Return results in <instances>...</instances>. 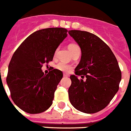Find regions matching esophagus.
I'll use <instances>...</instances> for the list:
<instances>
[{
  "label": "esophagus",
  "instance_id": "obj_1",
  "mask_svg": "<svg viewBox=\"0 0 131 131\" xmlns=\"http://www.w3.org/2000/svg\"><path fill=\"white\" fill-rule=\"evenodd\" d=\"M63 76L64 77H69V75H68V74H66V73H64Z\"/></svg>",
  "mask_w": 131,
  "mask_h": 131
}]
</instances>
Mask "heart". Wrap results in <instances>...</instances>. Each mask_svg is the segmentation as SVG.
Returning <instances> with one entry per match:
<instances>
[{"mask_svg":"<svg viewBox=\"0 0 131 131\" xmlns=\"http://www.w3.org/2000/svg\"><path fill=\"white\" fill-rule=\"evenodd\" d=\"M68 48L70 50V52H71L72 54H73L74 53H75L76 52L79 50H81L80 47L78 44L75 43H71L70 44H69L68 46ZM56 52H57V50H56L54 52V56H56ZM56 68L60 70L61 71H63V72H69L71 71L73 67L70 64H66L63 62H60L59 63H58L56 64Z\"/></svg>","mask_w":131,"mask_h":131,"instance_id":"obj_1","label":"heart"}]
</instances>
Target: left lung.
<instances>
[{
	"label": "left lung",
	"mask_w": 131,
	"mask_h": 131,
	"mask_svg": "<svg viewBox=\"0 0 131 131\" xmlns=\"http://www.w3.org/2000/svg\"><path fill=\"white\" fill-rule=\"evenodd\" d=\"M69 34L81 50L75 75L70 77L69 100L79 111L96 113L106 108L118 91L121 69L111 49L99 37L80 30H71ZM77 75L82 79L79 80Z\"/></svg>",
	"instance_id": "left-lung-1"
}]
</instances>
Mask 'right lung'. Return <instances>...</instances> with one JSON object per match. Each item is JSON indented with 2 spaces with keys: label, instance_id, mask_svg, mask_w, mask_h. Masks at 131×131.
<instances>
[{
  "label": "right lung",
  "instance_id": "obj_1",
  "mask_svg": "<svg viewBox=\"0 0 131 131\" xmlns=\"http://www.w3.org/2000/svg\"><path fill=\"white\" fill-rule=\"evenodd\" d=\"M67 31L62 27L36 31L14 52L8 64L7 83L13 102L25 112L41 113L52 104L63 73L52 68L45 75L41 69L43 64L48 65L52 60Z\"/></svg>",
  "mask_w": 131,
  "mask_h": 131
}]
</instances>
